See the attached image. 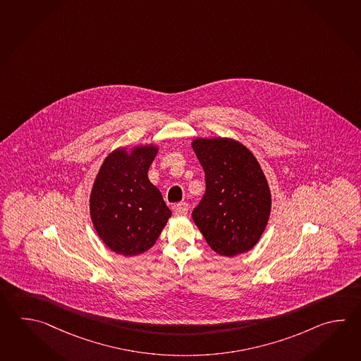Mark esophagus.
I'll list each match as a JSON object with an SVG mask.
<instances>
[{
  "label": "esophagus",
  "mask_w": 361,
  "mask_h": 361,
  "mask_svg": "<svg viewBox=\"0 0 361 361\" xmlns=\"http://www.w3.org/2000/svg\"><path fill=\"white\" fill-rule=\"evenodd\" d=\"M188 212H189L188 203H178V204L175 207V214H176V216H186Z\"/></svg>",
  "instance_id": "esophagus-1"
}]
</instances>
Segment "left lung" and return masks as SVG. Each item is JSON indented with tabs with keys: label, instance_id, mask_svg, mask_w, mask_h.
I'll return each instance as SVG.
<instances>
[{
	"label": "left lung",
	"instance_id": "8db88e82",
	"mask_svg": "<svg viewBox=\"0 0 361 361\" xmlns=\"http://www.w3.org/2000/svg\"><path fill=\"white\" fill-rule=\"evenodd\" d=\"M192 149L206 175V192L192 214L195 225L221 256L252 250L271 211V194L257 159L231 139H197Z\"/></svg>",
	"mask_w": 361,
	"mask_h": 361
}]
</instances>
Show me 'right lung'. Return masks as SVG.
Segmentation results:
<instances>
[{
	"mask_svg": "<svg viewBox=\"0 0 361 361\" xmlns=\"http://www.w3.org/2000/svg\"><path fill=\"white\" fill-rule=\"evenodd\" d=\"M158 149H117L106 157L90 197V214L106 247L136 256L154 245L171 217L162 194L147 178Z\"/></svg>",
	"mask_w": 361,
	"mask_h": 361,
	"instance_id": "right-lung-1",
	"label": "right lung"
}]
</instances>
